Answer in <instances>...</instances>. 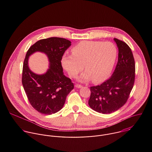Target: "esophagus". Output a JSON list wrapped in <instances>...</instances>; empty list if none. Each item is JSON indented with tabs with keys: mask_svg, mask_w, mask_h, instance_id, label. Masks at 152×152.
Masks as SVG:
<instances>
[{
	"mask_svg": "<svg viewBox=\"0 0 152 152\" xmlns=\"http://www.w3.org/2000/svg\"><path fill=\"white\" fill-rule=\"evenodd\" d=\"M75 87L77 88H80L82 87V85H79V84H76L75 85Z\"/></svg>",
	"mask_w": 152,
	"mask_h": 152,
	"instance_id": "esophagus-1",
	"label": "esophagus"
}]
</instances>
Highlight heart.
I'll use <instances>...</instances> for the list:
<instances>
[{
  "label": "heart",
  "instance_id": "heart-1",
  "mask_svg": "<svg viewBox=\"0 0 152 152\" xmlns=\"http://www.w3.org/2000/svg\"><path fill=\"white\" fill-rule=\"evenodd\" d=\"M72 55H65L61 63L70 77H74L84 66L86 70L79 78L82 82L92 79L99 83L107 79L112 72L117 50L110 42L83 41L72 50Z\"/></svg>",
  "mask_w": 152,
  "mask_h": 152
}]
</instances>
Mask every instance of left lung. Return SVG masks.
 <instances>
[{
    "label": "left lung",
    "mask_w": 152,
    "mask_h": 152,
    "mask_svg": "<svg viewBox=\"0 0 152 152\" xmlns=\"http://www.w3.org/2000/svg\"><path fill=\"white\" fill-rule=\"evenodd\" d=\"M114 40L118 49L115 69L109 79L90 88L88 104L102 114H111L121 107L127 102L135 81V65L131 48L120 39Z\"/></svg>",
    "instance_id": "obj_1"
}]
</instances>
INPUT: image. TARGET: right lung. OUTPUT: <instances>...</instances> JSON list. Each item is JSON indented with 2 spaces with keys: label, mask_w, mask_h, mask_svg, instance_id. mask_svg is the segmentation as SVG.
Segmentation results:
<instances>
[{
  "label": "right lung",
  "mask_w": 152,
  "mask_h": 152,
  "mask_svg": "<svg viewBox=\"0 0 152 152\" xmlns=\"http://www.w3.org/2000/svg\"><path fill=\"white\" fill-rule=\"evenodd\" d=\"M71 45L68 39L51 37L38 41L26 53L22 84L31 104L41 114L50 115L60 111L74 88L71 79L64 75L61 62L65 51ZM37 51L45 53L50 62L49 69L41 75L31 71L28 64L29 56Z\"/></svg>",
  "instance_id": "obj_1"
}]
</instances>
